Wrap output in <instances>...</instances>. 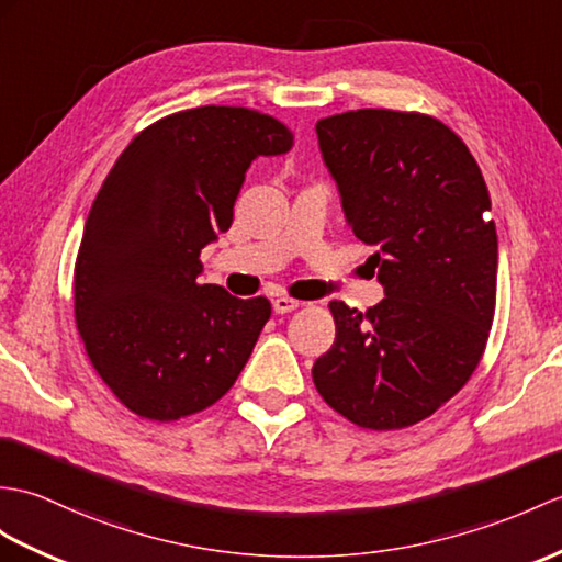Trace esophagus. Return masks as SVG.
I'll return each mask as SVG.
<instances>
[{
  "mask_svg": "<svg viewBox=\"0 0 562 562\" xmlns=\"http://www.w3.org/2000/svg\"><path fill=\"white\" fill-rule=\"evenodd\" d=\"M299 306H302V302H299V299L286 296V294H280V296L272 299V308H276V313H292Z\"/></svg>",
  "mask_w": 562,
  "mask_h": 562,
  "instance_id": "obj_1",
  "label": "esophagus"
}]
</instances>
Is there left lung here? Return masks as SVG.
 <instances>
[{"label": "left lung", "instance_id": "obj_1", "mask_svg": "<svg viewBox=\"0 0 562 562\" xmlns=\"http://www.w3.org/2000/svg\"><path fill=\"white\" fill-rule=\"evenodd\" d=\"M316 134L351 232L375 246L385 299L367 313L330 302L337 333L313 383L351 424L407 428L484 357L498 278L486 181L464 140L422 112L349 110Z\"/></svg>", "mask_w": 562, "mask_h": 562}]
</instances>
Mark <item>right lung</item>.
I'll return each instance as SVG.
<instances>
[{
	"label": "right lung",
	"instance_id": "1",
	"mask_svg": "<svg viewBox=\"0 0 562 562\" xmlns=\"http://www.w3.org/2000/svg\"><path fill=\"white\" fill-rule=\"evenodd\" d=\"M292 143L276 116L205 104L143 128L102 181L76 256L74 313L102 383L140 419L207 409L249 361L270 302L201 284V251L229 229L249 165Z\"/></svg>",
	"mask_w": 562,
	"mask_h": 562
}]
</instances>
